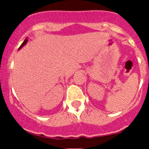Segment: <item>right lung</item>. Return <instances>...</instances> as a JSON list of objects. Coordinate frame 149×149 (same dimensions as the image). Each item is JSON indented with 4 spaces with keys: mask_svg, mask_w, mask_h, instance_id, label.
I'll list each match as a JSON object with an SVG mask.
<instances>
[{
    "mask_svg": "<svg viewBox=\"0 0 149 149\" xmlns=\"http://www.w3.org/2000/svg\"><path fill=\"white\" fill-rule=\"evenodd\" d=\"M27 38H26V39H25V40L24 41V42H23V43H22V44L21 45V46H20V47H19V48H18V50H19V49H21V48H22V47H23L24 45H26V43H27Z\"/></svg>",
    "mask_w": 149,
    "mask_h": 149,
    "instance_id": "1",
    "label": "right lung"
}]
</instances>
